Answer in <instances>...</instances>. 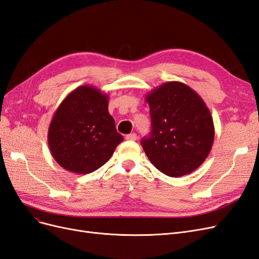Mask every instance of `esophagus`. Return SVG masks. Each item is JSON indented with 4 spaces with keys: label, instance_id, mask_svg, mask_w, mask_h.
<instances>
[{
    "label": "esophagus",
    "instance_id": "34e87169",
    "mask_svg": "<svg viewBox=\"0 0 259 259\" xmlns=\"http://www.w3.org/2000/svg\"><path fill=\"white\" fill-rule=\"evenodd\" d=\"M126 138L127 140H136L137 139V135L135 134V133H133V134H128V135H126Z\"/></svg>",
    "mask_w": 259,
    "mask_h": 259
}]
</instances>
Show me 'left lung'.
Instances as JSON below:
<instances>
[{
	"label": "left lung",
	"instance_id": "obj_1",
	"mask_svg": "<svg viewBox=\"0 0 259 259\" xmlns=\"http://www.w3.org/2000/svg\"><path fill=\"white\" fill-rule=\"evenodd\" d=\"M151 135L142 146L163 174L182 177L197 169L214 143L213 116L199 94L185 83H164L147 94Z\"/></svg>",
	"mask_w": 259,
	"mask_h": 259
}]
</instances>
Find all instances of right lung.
Instances as JSON below:
<instances>
[{
  "label": "right lung",
  "mask_w": 259,
  "mask_h": 259,
  "mask_svg": "<svg viewBox=\"0 0 259 259\" xmlns=\"http://www.w3.org/2000/svg\"><path fill=\"white\" fill-rule=\"evenodd\" d=\"M109 96L82 85L61 101L51 121L48 142L59 165L74 174H89L111 158L123 136L108 111Z\"/></svg>",
  "instance_id": "obj_1"
}]
</instances>
